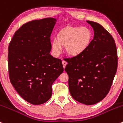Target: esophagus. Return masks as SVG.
<instances>
[{"instance_id":"esophagus-1","label":"esophagus","mask_w":123,"mask_h":123,"mask_svg":"<svg viewBox=\"0 0 123 123\" xmlns=\"http://www.w3.org/2000/svg\"><path fill=\"white\" fill-rule=\"evenodd\" d=\"M67 64V62H66L65 61H62V65H63V67H64V68H65Z\"/></svg>"}]
</instances>
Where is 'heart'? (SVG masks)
<instances>
[{
    "instance_id": "1",
    "label": "heart",
    "mask_w": 123,
    "mask_h": 123,
    "mask_svg": "<svg viewBox=\"0 0 123 123\" xmlns=\"http://www.w3.org/2000/svg\"><path fill=\"white\" fill-rule=\"evenodd\" d=\"M93 34L86 26H68L59 32L57 39L51 42L52 50L55 55H59L65 48L66 52L71 56L81 55L87 49L92 40Z\"/></svg>"
}]
</instances>
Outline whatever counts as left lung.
I'll return each instance as SVG.
<instances>
[{"instance_id": "left-lung-1", "label": "left lung", "mask_w": 123, "mask_h": 123, "mask_svg": "<svg viewBox=\"0 0 123 123\" xmlns=\"http://www.w3.org/2000/svg\"><path fill=\"white\" fill-rule=\"evenodd\" d=\"M94 31V38L81 55L67 58L71 95L77 101L92 105L108 94L117 72V51L111 35L100 24L87 20Z\"/></svg>"}]
</instances>
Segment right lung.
Returning <instances> with one entry per match:
<instances>
[{"mask_svg":"<svg viewBox=\"0 0 123 123\" xmlns=\"http://www.w3.org/2000/svg\"><path fill=\"white\" fill-rule=\"evenodd\" d=\"M56 19L47 18L25 24L8 47L9 75L20 96L33 105L51 97L53 82L64 71L62 61L49 54L51 35Z\"/></svg>","mask_w":123,"mask_h":123,"instance_id":"obj_1","label":"right lung"}]
</instances>
